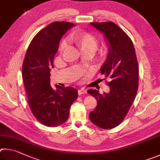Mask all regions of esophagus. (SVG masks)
Listing matches in <instances>:
<instances>
[{"mask_svg": "<svg viewBox=\"0 0 160 160\" xmlns=\"http://www.w3.org/2000/svg\"><path fill=\"white\" fill-rule=\"evenodd\" d=\"M78 96H81V95H82V94L86 93V90L84 88H79L78 90Z\"/></svg>", "mask_w": 160, "mask_h": 160, "instance_id": "1", "label": "esophagus"}]
</instances>
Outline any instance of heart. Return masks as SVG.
Listing matches in <instances>:
<instances>
[{"instance_id":"b5f03b06","label":"heart","mask_w":160,"mask_h":160,"mask_svg":"<svg viewBox=\"0 0 160 160\" xmlns=\"http://www.w3.org/2000/svg\"><path fill=\"white\" fill-rule=\"evenodd\" d=\"M72 39L82 52H91L93 53L96 50L98 45V41L96 36L87 32H78L75 33L73 36ZM67 46V43L65 41L62 42L60 46V51L62 52ZM105 55V52H102L101 54L102 58H104Z\"/></svg>"}]
</instances>
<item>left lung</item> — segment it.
Listing matches in <instances>:
<instances>
[{
  "mask_svg": "<svg viewBox=\"0 0 160 160\" xmlns=\"http://www.w3.org/2000/svg\"><path fill=\"white\" fill-rule=\"evenodd\" d=\"M91 26L102 33L108 46V55L100 67L109 77L110 92L100 94L91 88L88 93L97 100V106L89 119L98 127L111 129L121 124L133 104L138 86V66L132 41L113 22H93Z\"/></svg>",
  "mask_w": 160,
  "mask_h": 160,
  "instance_id": "obj_1",
  "label": "left lung"
}]
</instances>
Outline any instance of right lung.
Segmentation results:
<instances>
[{
  "label": "right lung",
  "instance_id": "add662e5",
  "mask_svg": "<svg viewBox=\"0 0 160 160\" xmlns=\"http://www.w3.org/2000/svg\"><path fill=\"white\" fill-rule=\"evenodd\" d=\"M73 23L55 22L41 30L31 42L22 65V78L30 110L44 126L55 127L65 122L70 107L78 97L76 88L50 86V70L62 36Z\"/></svg>",
  "mask_w": 160,
  "mask_h": 160
}]
</instances>
